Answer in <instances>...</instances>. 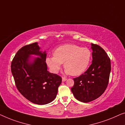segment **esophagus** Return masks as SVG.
<instances>
[{
    "instance_id": "obj_1",
    "label": "esophagus",
    "mask_w": 125,
    "mask_h": 125,
    "mask_svg": "<svg viewBox=\"0 0 125 125\" xmlns=\"http://www.w3.org/2000/svg\"><path fill=\"white\" fill-rule=\"evenodd\" d=\"M67 80L66 78H64V77H62V82H65Z\"/></svg>"
}]
</instances>
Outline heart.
<instances>
[{
	"label": "heart",
	"instance_id": "heart-1",
	"mask_svg": "<svg viewBox=\"0 0 125 125\" xmlns=\"http://www.w3.org/2000/svg\"><path fill=\"white\" fill-rule=\"evenodd\" d=\"M92 58L91 51L87 47H81L75 44H66L58 47L53 57H48L46 63L54 73H57L64 63L65 73L79 76L88 68Z\"/></svg>",
	"mask_w": 125,
	"mask_h": 125
}]
</instances>
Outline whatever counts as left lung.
Masks as SVG:
<instances>
[{
  "label": "left lung",
  "mask_w": 125,
  "mask_h": 125,
  "mask_svg": "<svg viewBox=\"0 0 125 125\" xmlns=\"http://www.w3.org/2000/svg\"><path fill=\"white\" fill-rule=\"evenodd\" d=\"M92 63L84 73L73 78L71 91L77 100L88 103L99 97L108 87L111 71L110 59L99 45L91 43Z\"/></svg>",
  "instance_id": "left-lung-1"
}]
</instances>
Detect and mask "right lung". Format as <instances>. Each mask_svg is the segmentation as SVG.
Returning <instances> with one entry per match:
<instances>
[{"instance_id": "obj_1", "label": "right lung", "mask_w": 125, "mask_h": 125, "mask_svg": "<svg viewBox=\"0 0 125 125\" xmlns=\"http://www.w3.org/2000/svg\"><path fill=\"white\" fill-rule=\"evenodd\" d=\"M37 42L19 49L11 63V72L17 89L31 103L45 105L57 96L62 78L47 70L46 54L42 52ZM38 55L33 62H29L30 55Z\"/></svg>"}]
</instances>
